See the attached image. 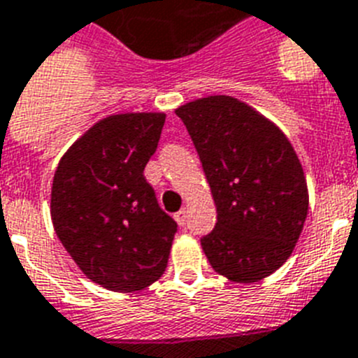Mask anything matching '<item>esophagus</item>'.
I'll return each mask as SVG.
<instances>
[{
	"label": "esophagus",
	"instance_id": "obj_1",
	"mask_svg": "<svg viewBox=\"0 0 358 358\" xmlns=\"http://www.w3.org/2000/svg\"><path fill=\"white\" fill-rule=\"evenodd\" d=\"M185 219H187V211H185V209H180L178 213L174 215V220H176L180 226L185 224Z\"/></svg>",
	"mask_w": 358,
	"mask_h": 358
}]
</instances>
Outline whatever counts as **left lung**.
<instances>
[{
	"mask_svg": "<svg viewBox=\"0 0 358 358\" xmlns=\"http://www.w3.org/2000/svg\"><path fill=\"white\" fill-rule=\"evenodd\" d=\"M199 152L217 224L200 239L209 264L234 283H255L289 259L303 229L309 191L283 130L229 95L174 110Z\"/></svg>",
	"mask_w": 358,
	"mask_h": 358,
	"instance_id": "8db88e82",
	"label": "left lung"
}]
</instances>
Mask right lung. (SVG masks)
Instances as JSON below:
<instances>
[{
    "instance_id": "1",
    "label": "right lung",
    "mask_w": 358,
    "mask_h": 358,
    "mask_svg": "<svg viewBox=\"0 0 358 358\" xmlns=\"http://www.w3.org/2000/svg\"><path fill=\"white\" fill-rule=\"evenodd\" d=\"M164 123V112L108 115L64 152L55 171L58 239L88 280L113 292L147 289L167 268L176 222L143 176Z\"/></svg>"
}]
</instances>
